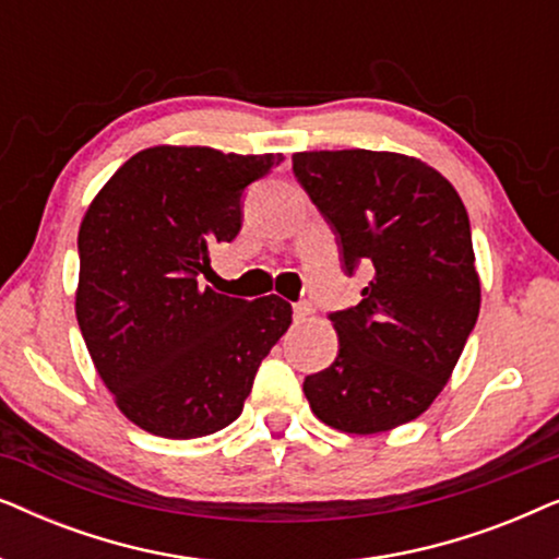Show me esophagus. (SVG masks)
Wrapping results in <instances>:
<instances>
[{"mask_svg":"<svg viewBox=\"0 0 559 559\" xmlns=\"http://www.w3.org/2000/svg\"><path fill=\"white\" fill-rule=\"evenodd\" d=\"M310 316H312V302L300 300L295 305V320H297V323H302V320H308Z\"/></svg>","mask_w":559,"mask_h":559,"instance_id":"esophagus-1","label":"esophagus"}]
</instances>
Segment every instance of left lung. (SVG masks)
Masks as SVG:
<instances>
[{"instance_id":"obj_1","label":"left lung","mask_w":559,"mask_h":559,"mask_svg":"<svg viewBox=\"0 0 559 559\" xmlns=\"http://www.w3.org/2000/svg\"><path fill=\"white\" fill-rule=\"evenodd\" d=\"M293 170L338 236L346 272H373L361 302L331 316L338 356L302 392L335 430H394L438 400L476 325L468 213L448 178L400 152H295Z\"/></svg>"}]
</instances>
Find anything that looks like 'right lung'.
Here are the masks:
<instances>
[{
  "label": "right lung",
  "instance_id": "add662e5",
  "mask_svg": "<svg viewBox=\"0 0 559 559\" xmlns=\"http://www.w3.org/2000/svg\"><path fill=\"white\" fill-rule=\"evenodd\" d=\"M282 155L157 144L129 157L79 228L75 318L129 423L203 438L241 415L262 358L293 323L277 295L201 287L211 249L241 228V193Z\"/></svg>",
  "mask_w": 559,
  "mask_h": 559
}]
</instances>
